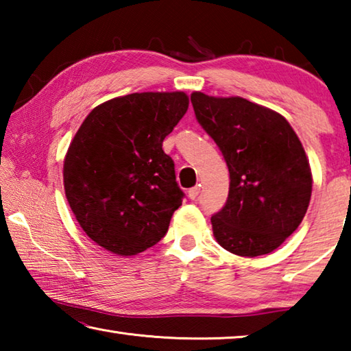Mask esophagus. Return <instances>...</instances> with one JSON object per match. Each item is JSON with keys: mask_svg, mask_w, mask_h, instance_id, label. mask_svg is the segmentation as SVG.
Listing matches in <instances>:
<instances>
[{"mask_svg": "<svg viewBox=\"0 0 351 351\" xmlns=\"http://www.w3.org/2000/svg\"><path fill=\"white\" fill-rule=\"evenodd\" d=\"M199 195V186H195L192 189H189V198L190 199H197Z\"/></svg>", "mask_w": 351, "mask_h": 351, "instance_id": "1", "label": "esophagus"}]
</instances>
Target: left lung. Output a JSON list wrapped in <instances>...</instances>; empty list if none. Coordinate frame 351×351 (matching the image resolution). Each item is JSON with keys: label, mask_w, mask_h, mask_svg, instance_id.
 <instances>
[{"label": "left lung", "mask_w": 351, "mask_h": 351, "mask_svg": "<svg viewBox=\"0 0 351 351\" xmlns=\"http://www.w3.org/2000/svg\"><path fill=\"white\" fill-rule=\"evenodd\" d=\"M190 100L229 169L228 201L210 218L215 240L241 257L272 252L310 204L313 176L302 142L282 114L243 97L193 93Z\"/></svg>", "instance_id": "8db88e82"}]
</instances>
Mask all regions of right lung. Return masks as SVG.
Returning a JSON list of instances; mask_svg holds the SVG:
<instances>
[{
	"label": "right lung",
	"mask_w": 351,
	"mask_h": 351,
	"mask_svg": "<svg viewBox=\"0 0 351 351\" xmlns=\"http://www.w3.org/2000/svg\"><path fill=\"white\" fill-rule=\"evenodd\" d=\"M189 108L186 93H133L94 108L63 162L64 193L80 228L128 257L167 234L184 192L162 150Z\"/></svg>",
	"instance_id": "add662e5"
}]
</instances>
